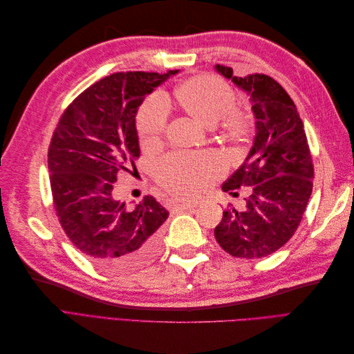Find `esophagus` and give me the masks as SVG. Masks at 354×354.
Here are the masks:
<instances>
[{
  "label": "esophagus",
  "mask_w": 354,
  "mask_h": 354,
  "mask_svg": "<svg viewBox=\"0 0 354 354\" xmlns=\"http://www.w3.org/2000/svg\"><path fill=\"white\" fill-rule=\"evenodd\" d=\"M196 203L198 202H195V201H180L178 199V201L174 202V209L176 211H185V209L196 207Z\"/></svg>",
  "instance_id": "esophagus-1"
}]
</instances>
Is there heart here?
Segmentation results:
<instances>
[{
    "instance_id": "obj_1",
    "label": "heart",
    "mask_w": 354,
    "mask_h": 354,
    "mask_svg": "<svg viewBox=\"0 0 354 354\" xmlns=\"http://www.w3.org/2000/svg\"><path fill=\"white\" fill-rule=\"evenodd\" d=\"M178 104L205 127L217 125L223 118V136L232 142H243L251 131V121L234 109L236 95L229 84L212 75H199L181 82L176 90ZM167 108L160 97L143 103L137 113V133L145 147L156 146L167 128ZM221 164L214 155H178L165 159L158 168V180L168 192L196 195L218 176Z\"/></svg>"
}]
</instances>
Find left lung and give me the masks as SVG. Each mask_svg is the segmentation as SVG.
I'll use <instances>...</instances> for the list:
<instances>
[{
    "instance_id": "8db88e82",
    "label": "left lung",
    "mask_w": 354,
    "mask_h": 354,
    "mask_svg": "<svg viewBox=\"0 0 354 354\" xmlns=\"http://www.w3.org/2000/svg\"><path fill=\"white\" fill-rule=\"evenodd\" d=\"M250 97L255 136L243 164L224 181L223 190L250 187L246 207L230 208L214 229L221 248L239 259L270 255L292 238L313 189V164L304 125L292 99L279 82L263 73L234 77L216 65Z\"/></svg>"
}]
</instances>
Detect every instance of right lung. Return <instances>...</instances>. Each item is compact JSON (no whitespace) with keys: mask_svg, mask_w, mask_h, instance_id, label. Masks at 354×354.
<instances>
[{"mask_svg":"<svg viewBox=\"0 0 354 354\" xmlns=\"http://www.w3.org/2000/svg\"><path fill=\"white\" fill-rule=\"evenodd\" d=\"M178 71L118 72L75 99L62 115L48 149L56 214L77 248L112 273L149 261L168 211L153 196L128 207L113 198L120 171L140 156L136 115L147 94Z\"/></svg>","mask_w":354,"mask_h":354,"instance_id":"add662e5","label":"right lung"}]
</instances>
